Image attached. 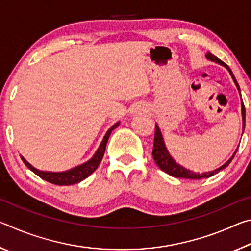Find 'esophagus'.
I'll return each instance as SVG.
<instances>
[{
  "mask_svg": "<svg viewBox=\"0 0 251 251\" xmlns=\"http://www.w3.org/2000/svg\"><path fill=\"white\" fill-rule=\"evenodd\" d=\"M142 110H144L143 108H137V112H142Z\"/></svg>",
  "mask_w": 251,
  "mask_h": 251,
  "instance_id": "34e87169",
  "label": "esophagus"
}]
</instances>
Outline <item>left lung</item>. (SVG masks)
Wrapping results in <instances>:
<instances>
[{
    "label": "left lung",
    "instance_id": "left-lung-1",
    "mask_svg": "<svg viewBox=\"0 0 251 251\" xmlns=\"http://www.w3.org/2000/svg\"><path fill=\"white\" fill-rule=\"evenodd\" d=\"M206 57L208 59H210L212 62H216V63H219V64L224 65L226 69L229 71V73H230L231 77L233 79V82H235L236 86L238 88V91L240 93V88H239V85H238L237 80L235 78V76H233L231 70L229 69L228 65L225 64L223 61H220L218 57H216L215 55H212L210 53H207L206 54ZM241 114H243V125L244 127L243 128L245 129V121H246V110H245V106L244 103L241 101ZM237 152L236 151L233 152L232 156L229 158L226 163H225L222 167H219L217 169H215V171L212 172H208V173H202V174H199V173H194V172H190L189 169H186L185 167L180 166L179 164H177L175 160L173 159V157L169 155V152L167 151L166 146H165V143H164V139H163V136H161L160 133V129L158 125H155V137H154V147H152V157H154V160L155 163L157 164V166H158L161 171H164L165 173H167L168 175H171L173 177H176V178H187V179H201V178H209L211 176L216 175V174H218L220 171H223L224 168H226L229 164H230V161L232 160L233 157H235Z\"/></svg>",
    "mask_w": 251,
    "mask_h": 251
}]
</instances>
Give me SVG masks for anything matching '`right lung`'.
<instances>
[{"label":"right lung","mask_w":251,"mask_h":251,"mask_svg":"<svg viewBox=\"0 0 251 251\" xmlns=\"http://www.w3.org/2000/svg\"><path fill=\"white\" fill-rule=\"evenodd\" d=\"M118 125H120V122H117L116 124H114L107 131H106V134L104 136L103 141H101V143H100L99 150L96 151L94 156H93L90 160L82 165H78V166L70 169V171L61 172V173L39 171V169L34 168L31 164L27 163V161L25 160L22 156H21V158H22L23 163L26 165L27 168L31 169V171L34 174H36L37 176H40L42 179L49 181V182H50V184L58 185V186H69V185L77 184V182L82 181L83 179H85V178H87L88 176H90L91 174L94 173L96 171V168L99 167L100 163L101 161V159H103L106 144H107L109 135H110V133H112V130L115 129Z\"/></svg>","instance_id":"obj_1"}]
</instances>
